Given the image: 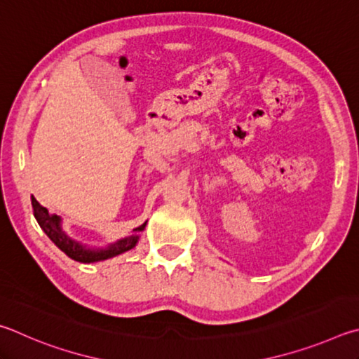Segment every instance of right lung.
<instances>
[{"label":"right lung","mask_w":359,"mask_h":359,"mask_svg":"<svg viewBox=\"0 0 359 359\" xmlns=\"http://www.w3.org/2000/svg\"><path fill=\"white\" fill-rule=\"evenodd\" d=\"M31 205H33L34 217L37 224L41 225V229L46 231V235L55 243V246L61 249L67 257H71L72 260L80 262V263H96V262H104L113 259V257L121 255L128 250L134 249L137 246L138 240H140V231L147 227V222L140 227L134 230V233L129 236H124L121 240H116L115 243L107 244V246L100 248H91L86 246V244L80 243L74 238L69 236L65 229H62L61 217L56 215H50L47 208L37 202L34 197H31Z\"/></svg>","instance_id":"right-lung-1"}]
</instances>
